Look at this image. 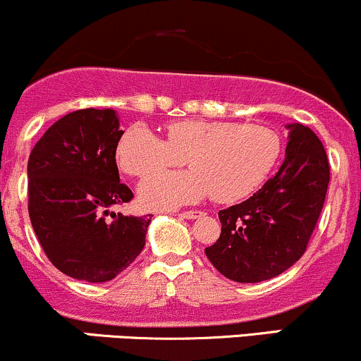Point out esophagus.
<instances>
[{"mask_svg": "<svg viewBox=\"0 0 361 361\" xmlns=\"http://www.w3.org/2000/svg\"><path fill=\"white\" fill-rule=\"evenodd\" d=\"M181 219H198L204 215V212H200V210H186V212H180L178 214Z\"/></svg>", "mask_w": 361, "mask_h": 361, "instance_id": "esophagus-1", "label": "esophagus"}]
</instances>
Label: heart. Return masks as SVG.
<instances>
[{"instance_id":"1","label":"heart","mask_w":361,"mask_h":361,"mask_svg":"<svg viewBox=\"0 0 361 361\" xmlns=\"http://www.w3.org/2000/svg\"><path fill=\"white\" fill-rule=\"evenodd\" d=\"M281 142L271 128L256 123L183 118L164 126V139L142 123L127 127L118 139L117 163L123 173L146 178L188 164L186 173H159L139 186L151 209H175L209 197L231 204L255 192L279 161Z\"/></svg>"}]
</instances>
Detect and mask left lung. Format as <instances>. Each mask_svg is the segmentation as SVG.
<instances>
[{"label":"left lung","mask_w":361,"mask_h":361,"mask_svg":"<svg viewBox=\"0 0 361 361\" xmlns=\"http://www.w3.org/2000/svg\"><path fill=\"white\" fill-rule=\"evenodd\" d=\"M285 161L252 197L219 212L221 238L207 258L239 283L270 280L302 258L329 185L324 146L309 127L287 126Z\"/></svg>","instance_id":"1"}]
</instances>
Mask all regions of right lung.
Instances as JSON below:
<instances>
[{"label": "right lung", "mask_w": 361, "mask_h": 361, "mask_svg": "<svg viewBox=\"0 0 361 361\" xmlns=\"http://www.w3.org/2000/svg\"><path fill=\"white\" fill-rule=\"evenodd\" d=\"M123 130L114 110H76L57 120L28 157V215L57 270L103 283L123 271L146 244L151 217L110 214L134 193L118 178Z\"/></svg>", "instance_id": "right-lung-1"}]
</instances>
